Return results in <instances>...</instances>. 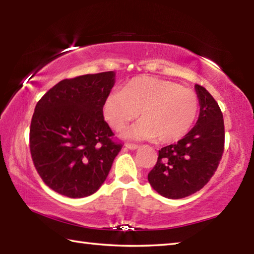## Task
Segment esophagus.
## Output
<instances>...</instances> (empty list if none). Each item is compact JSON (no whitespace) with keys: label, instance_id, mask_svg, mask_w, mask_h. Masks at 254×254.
I'll return each mask as SVG.
<instances>
[{"label":"esophagus","instance_id":"34e87169","mask_svg":"<svg viewBox=\"0 0 254 254\" xmlns=\"http://www.w3.org/2000/svg\"><path fill=\"white\" fill-rule=\"evenodd\" d=\"M127 148L130 149V150H136L139 148V145L137 144H132V143H127Z\"/></svg>","mask_w":254,"mask_h":254}]
</instances>
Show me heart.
Returning <instances> with one entry per match:
<instances>
[{
  "label": "heart",
  "mask_w": 254,
  "mask_h": 254,
  "mask_svg": "<svg viewBox=\"0 0 254 254\" xmlns=\"http://www.w3.org/2000/svg\"><path fill=\"white\" fill-rule=\"evenodd\" d=\"M200 103L195 92L156 77H135L105 98L103 114L115 131H121L140 112L141 120L126 135L135 140L157 137L169 143L190 131L199 115Z\"/></svg>",
  "instance_id": "1"
}]
</instances>
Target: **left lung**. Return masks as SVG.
<instances>
[{
	"label": "left lung",
	"mask_w": 254,
	"mask_h": 254,
	"mask_svg": "<svg viewBox=\"0 0 254 254\" xmlns=\"http://www.w3.org/2000/svg\"><path fill=\"white\" fill-rule=\"evenodd\" d=\"M200 111L195 127L177 143L159 150L148 180L158 194L179 199L200 190L216 171L224 152V120L214 97L195 85Z\"/></svg>",
	"instance_id": "8db88e82"
}]
</instances>
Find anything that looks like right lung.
Masks as SVG:
<instances>
[{"label":"right lung","instance_id":"1","mask_svg":"<svg viewBox=\"0 0 254 254\" xmlns=\"http://www.w3.org/2000/svg\"><path fill=\"white\" fill-rule=\"evenodd\" d=\"M114 83V71L64 79L37 103L30 152L41 179L58 194L70 198L94 194L121 151L122 143L113 140L103 117Z\"/></svg>","mask_w":254,"mask_h":254}]
</instances>
